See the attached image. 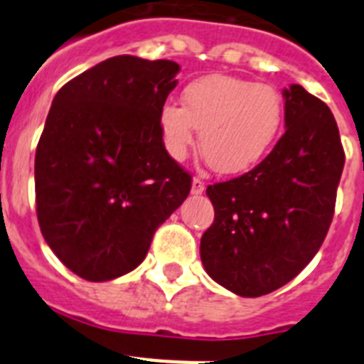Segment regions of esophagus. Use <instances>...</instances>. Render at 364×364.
I'll use <instances>...</instances> for the list:
<instances>
[{"mask_svg":"<svg viewBox=\"0 0 364 364\" xmlns=\"http://www.w3.org/2000/svg\"><path fill=\"white\" fill-rule=\"evenodd\" d=\"M204 182H202L200 178H193L191 182V193L193 195H202V191H204Z\"/></svg>","mask_w":364,"mask_h":364,"instance_id":"34e87169","label":"esophagus"}]
</instances>
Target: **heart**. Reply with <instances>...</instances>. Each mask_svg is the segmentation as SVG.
<instances>
[{"label":"heart","mask_w":364,"mask_h":364,"mask_svg":"<svg viewBox=\"0 0 364 364\" xmlns=\"http://www.w3.org/2000/svg\"><path fill=\"white\" fill-rule=\"evenodd\" d=\"M284 125V102L272 85L230 74H210L182 91V105L167 102L159 112L164 147L184 160L197 142L218 175H242L273 149Z\"/></svg>","instance_id":"1"}]
</instances>
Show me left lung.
<instances>
[{
    "mask_svg": "<svg viewBox=\"0 0 364 364\" xmlns=\"http://www.w3.org/2000/svg\"><path fill=\"white\" fill-rule=\"evenodd\" d=\"M284 96L286 133L252 171L208 186L215 220L200 259L215 282L260 297L297 277L332 224L345 166L336 118L301 85Z\"/></svg>",
    "mask_w": 364,
    "mask_h": 364,
    "instance_id": "1",
    "label": "left lung"
}]
</instances>
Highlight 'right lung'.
I'll return each instance as SVG.
<instances>
[{"label":"right lung","instance_id":"right-lung-1","mask_svg":"<svg viewBox=\"0 0 364 364\" xmlns=\"http://www.w3.org/2000/svg\"><path fill=\"white\" fill-rule=\"evenodd\" d=\"M178 63L114 56L58 91L36 147L45 242L85 281H111L147 255L156 228L188 198L191 175L164 147L159 112Z\"/></svg>","mask_w":364,"mask_h":364}]
</instances>
